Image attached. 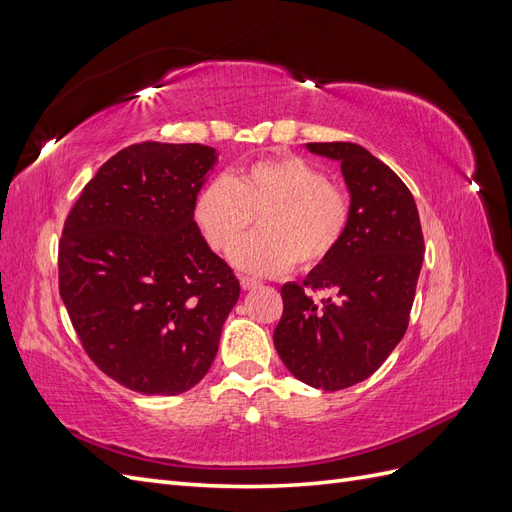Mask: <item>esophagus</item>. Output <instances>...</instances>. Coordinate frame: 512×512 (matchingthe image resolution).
I'll list each match as a JSON object with an SVG mask.
<instances>
[{"instance_id":"esophagus-1","label":"esophagus","mask_w":512,"mask_h":512,"mask_svg":"<svg viewBox=\"0 0 512 512\" xmlns=\"http://www.w3.org/2000/svg\"><path fill=\"white\" fill-rule=\"evenodd\" d=\"M239 282H241V288H243V290H252V288H258V286H260L258 280H254V277H247V275H241Z\"/></svg>"}]
</instances>
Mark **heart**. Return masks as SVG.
Returning a JSON list of instances; mask_svg holds the SVG:
<instances>
[{"instance_id": "b5f03b06", "label": "heart", "mask_w": 512, "mask_h": 512, "mask_svg": "<svg viewBox=\"0 0 512 512\" xmlns=\"http://www.w3.org/2000/svg\"><path fill=\"white\" fill-rule=\"evenodd\" d=\"M352 218L350 194L324 170L299 156L258 160L198 190L192 220L218 254H230L258 220L260 235L232 256L254 275H277L292 265L309 271L329 260Z\"/></svg>"}]
</instances>
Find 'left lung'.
<instances>
[{
  "label": "left lung",
  "mask_w": 512,
  "mask_h": 512,
  "mask_svg": "<svg viewBox=\"0 0 512 512\" xmlns=\"http://www.w3.org/2000/svg\"><path fill=\"white\" fill-rule=\"evenodd\" d=\"M307 149L342 162L352 218L329 260L282 286L273 344L294 378L342 391L374 374L404 337L425 241L410 190L384 162L354 143ZM320 289L330 297L318 302Z\"/></svg>",
  "instance_id": "8db88e82"
}]
</instances>
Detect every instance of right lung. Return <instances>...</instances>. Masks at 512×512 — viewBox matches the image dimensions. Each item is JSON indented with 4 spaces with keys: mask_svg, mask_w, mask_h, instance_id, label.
Masks as SVG:
<instances>
[{
    "mask_svg": "<svg viewBox=\"0 0 512 512\" xmlns=\"http://www.w3.org/2000/svg\"><path fill=\"white\" fill-rule=\"evenodd\" d=\"M218 153L141 143L100 166L59 241V294L91 361L143 395H177L209 371L239 280L211 252L192 203Z\"/></svg>",
    "mask_w": 512,
    "mask_h": 512,
    "instance_id": "1",
    "label": "right lung"
}]
</instances>
